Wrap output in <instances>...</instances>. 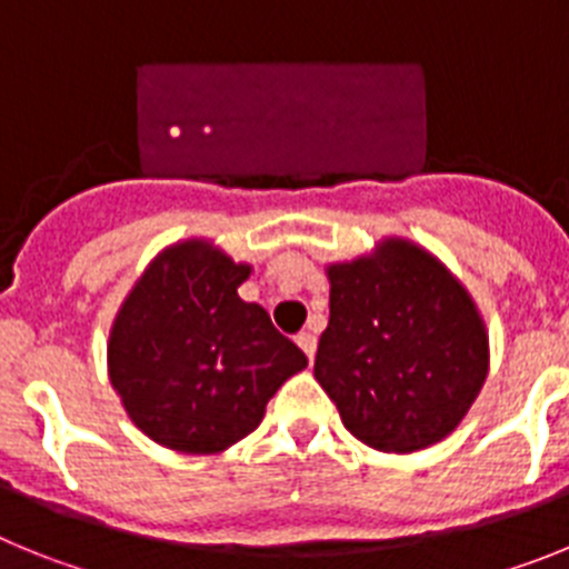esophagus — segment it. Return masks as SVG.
Returning a JSON list of instances; mask_svg holds the SVG:
<instances>
[{
  "label": "esophagus",
  "instance_id": "obj_1",
  "mask_svg": "<svg viewBox=\"0 0 569 569\" xmlns=\"http://www.w3.org/2000/svg\"><path fill=\"white\" fill-rule=\"evenodd\" d=\"M296 341H299V347H301V350H305L308 361H313V356H316V336L313 333H299V336H296Z\"/></svg>",
  "mask_w": 569,
  "mask_h": 569
}]
</instances>
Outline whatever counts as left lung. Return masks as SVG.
Instances as JSON below:
<instances>
[{
	"mask_svg": "<svg viewBox=\"0 0 569 569\" xmlns=\"http://www.w3.org/2000/svg\"><path fill=\"white\" fill-rule=\"evenodd\" d=\"M313 373L345 427L385 453L453 433L487 379V333L467 290L410 241L333 264Z\"/></svg>",
	"mask_w": 569,
	"mask_h": 569,
	"instance_id": "1",
	"label": "left lung"
}]
</instances>
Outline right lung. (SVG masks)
<instances>
[{
    "mask_svg": "<svg viewBox=\"0 0 569 569\" xmlns=\"http://www.w3.org/2000/svg\"><path fill=\"white\" fill-rule=\"evenodd\" d=\"M233 264L208 241H182L144 270L116 316L110 381L133 425L179 453H219L259 427L308 356L236 288Z\"/></svg>",
    "mask_w": 569,
    "mask_h": 569,
    "instance_id": "obj_1",
    "label": "right lung"
}]
</instances>
